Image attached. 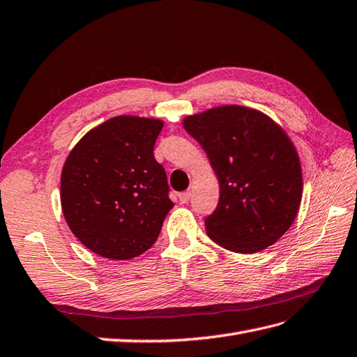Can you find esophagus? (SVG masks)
<instances>
[{
  "label": "esophagus",
  "mask_w": 357,
  "mask_h": 357,
  "mask_svg": "<svg viewBox=\"0 0 357 357\" xmlns=\"http://www.w3.org/2000/svg\"><path fill=\"white\" fill-rule=\"evenodd\" d=\"M190 197H192V192H190V190H187V192L179 193V201H181V204H187V202L190 201Z\"/></svg>",
  "instance_id": "34e87169"
}]
</instances>
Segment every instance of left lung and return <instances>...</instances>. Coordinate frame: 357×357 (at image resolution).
I'll list each match as a JSON object with an SVG mask.
<instances>
[{
  "label": "left lung",
  "mask_w": 357,
  "mask_h": 357,
  "mask_svg": "<svg viewBox=\"0 0 357 357\" xmlns=\"http://www.w3.org/2000/svg\"><path fill=\"white\" fill-rule=\"evenodd\" d=\"M182 126L208 156L219 181V204L206 234L228 251L266 250L291 228L303 197L296 147L269 115L227 105L187 115Z\"/></svg>",
  "instance_id": "8db88e82"
}]
</instances>
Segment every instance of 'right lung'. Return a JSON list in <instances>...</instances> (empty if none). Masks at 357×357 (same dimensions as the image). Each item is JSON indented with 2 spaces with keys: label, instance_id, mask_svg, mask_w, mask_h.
Returning <instances> with one entry per match:
<instances>
[{
  "label": "right lung",
  "instance_id": "add662e5",
  "mask_svg": "<svg viewBox=\"0 0 357 357\" xmlns=\"http://www.w3.org/2000/svg\"><path fill=\"white\" fill-rule=\"evenodd\" d=\"M158 119L119 115L79 139L61 175L63 218L82 245L109 260L146 252L173 208L153 146Z\"/></svg>",
  "mask_w": 357,
  "mask_h": 357
}]
</instances>
